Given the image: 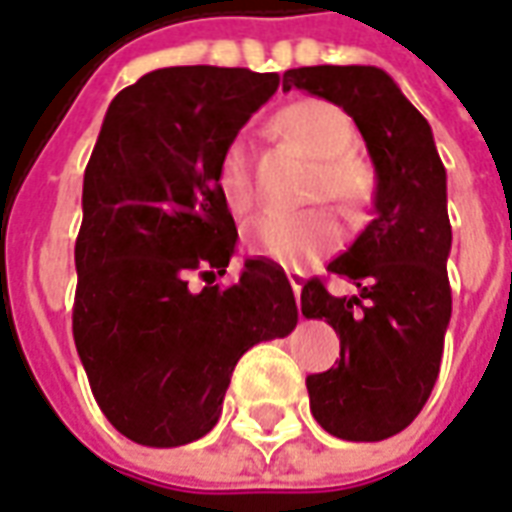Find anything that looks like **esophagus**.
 <instances>
[{
    "mask_svg": "<svg viewBox=\"0 0 512 512\" xmlns=\"http://www.w3.org/2000/svg\"><path fill=\"white\" fill-rule=\"evenodd\" d=\"M287 278H290V287L295 292V298H298L303 290V273L301 270H287Z\"/></svg>",
    "mask_w": 512,
    "mask_h": 512,
    "instance_id": "34e87169",
    "label": "esophagus"
}]
</instances>
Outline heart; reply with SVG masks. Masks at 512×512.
Listing matches in <instances>:
<instances>
[{
    "instance_id": "heart-1",
    "label": "heart",
    "mask_w": 512,
    "mask_h": 512,
    "mask_svg": "<svg viewBox=\"0 0 512 512\" xmlns=\"http://www.w3.org/2000/svg\"><path fill=\"white\" fill-rule=\"evenodd\" d=\"M276 128L284 139L298 144L303 153L312 155L315 175L309 183V200L329 197L348 214H357L368 200L370 181L365 167L354 155L351 119L331 102L301 100L284 108L276 119ZM217 192L225 209L234 217H245L256 206L250 150L242 139L228 142L217 164ZM340 222L334 211L315 206L303 211H267L245 225V248L253 256H262L284 267H301L315 262L340 245Z\"/></svg>"
}]
</instances>
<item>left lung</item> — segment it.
<instances>
[{
    "mask_svg": "<svg viewBox=\"0 0 512 512\" xmlns=\"http://www.w3.org/2000/svg\"><path fill=\"white\" fill-rule=\"evenodd\" d=\"M290 88L340 105L376 169L373 220L329 262L359 292L337 298L320 278L301 290L303 317L340 334L337 365L306 376L312 415L334 438L376 443L407 429L438 382L451 317L446 169L429 122L382 69L301 66L284 72Z\"/></svg>",
    "mask_w": 512,
    "mask_h": 512,
    "instance_id": "obj_1",
    "label": "left lung"
}]
</instances>
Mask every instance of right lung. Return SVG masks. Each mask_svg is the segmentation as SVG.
<instances>
[{"label":"right lung","instance_id":"obj_1","mask_svg":"<svg viewBox=\"0 0 512 512\" xmlns=\"http://www.w3.org/2000/svg\"><path fill=\"white\" fill-rule=\"evenodd\" d=\"M278 83L276 72L169 66L108 105L83 175L72 331L100 410L133 443L203 438L239 357L298 323L290 281L270 259L211 284L236 248L217 164ZM195 272L210 281L200 293L188 287Z\"/></svg>","mask_w":512,"mask_h":512}]
</instances>
